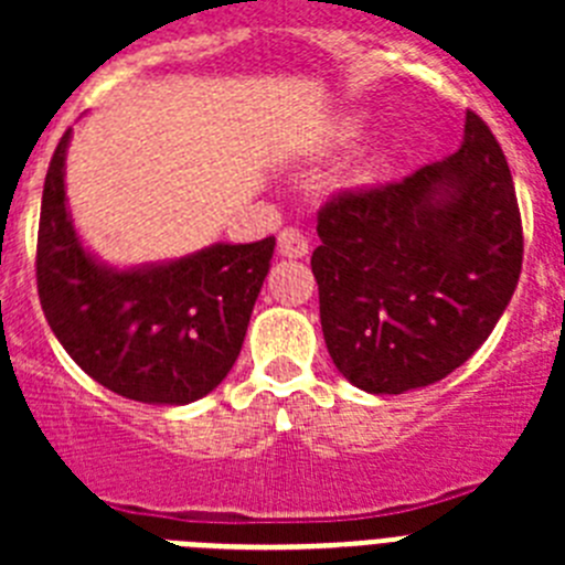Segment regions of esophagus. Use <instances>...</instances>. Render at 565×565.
Returning <instances> with one entry per match:
<instances>
[{"mask_svg": "<svg viewBox=\"0 0 565 565\" xmlns=\"http://www.w3.org/2000/svg\"><path fill=\"white\" fill-rule=\"evenodd\" d=\"M277 248L282 257H306L308 254V237L299 228L288 226L279 232L277 237Z\"/></svg>", "mask_w": 565, "mask_h": 565, "instance_id": "esophagus-1", "label": "esophagus"}]
</instances>
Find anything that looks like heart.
<instances>
[{
  "mask_svg": "<svg viewBox=\"0 0 565 565\" xmlns=\"http://www.w3.org/2000/svg\"><path fill=\"white\" fill-rule=\"evenodd\" d=\"M364 127H367V121H364L362 115H356V118H348L342 127V132H339V138H342V141H356V138H362Z\"/></svg>",
  "mask_w": 565,
  "mask_h": 565,
  "instance_id": "obj_1",
  "label": "heart"
}]
</instances>
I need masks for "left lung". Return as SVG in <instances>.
Segmentation results:
<instances>
[{"instance_id":"1","label":"left lung","mask_w":565,"mask_h":565,"mask_svg":"<svg viewBox=\"0 0 565 565\" xmlns=\"http://www.w3.org/2000/svg\"><path fill=\"white\" fill-rule=\"evenodd\" d=\"M317 234L311 271L328 353L348 382L376 396L461 367L521 277L515 183L472 109L456 154L398 183L331 194Z\"/></svg>"}]
</instances>
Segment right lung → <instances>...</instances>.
Returning a JSON list of instances; mask_svg holds the SVG:
<instances>
[{
    "instance_id": "right-lung-1",
    "label": "right lung",
    "mask_w": 565,
    "mask_h": 565,
    "mask_svg": "<svg viewBox=\"0 0 565 565\" xmlns=\"http://www.w3.org/2000/svg\"><path fill=\"white\" fill-rule=\"evenodd\" d=\"M67 141L70 129L47 167L36 239V288L50 331L87 376L118 396L147 404L206 396L239 356L274 237L109 271L84 252L70 221Z\"/></svg>"
}]
</instances>
